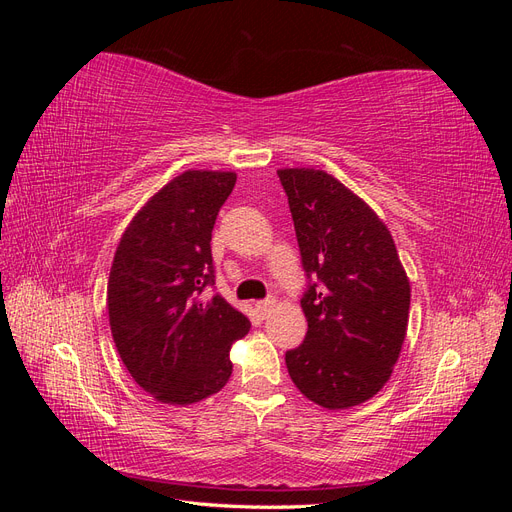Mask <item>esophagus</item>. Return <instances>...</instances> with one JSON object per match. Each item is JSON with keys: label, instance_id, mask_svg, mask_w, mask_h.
Masks as SVG:
<instances>
[{"label": "esophagus", "instance_id": "obj_1", "mask_svg": "<svg viewBox=\"0 0 512 512\" xmlns=\"http://www.w3.org/2000/svg\"><path fill=\"white\" fill-rule=\"evenodd\" d=\"M275 307V299H265V301H258L256 303V312L262 316V318H267L269 314H271V309Z\"/></svg>", "mask_w": 512, "mask_h": 512}]
</instances>
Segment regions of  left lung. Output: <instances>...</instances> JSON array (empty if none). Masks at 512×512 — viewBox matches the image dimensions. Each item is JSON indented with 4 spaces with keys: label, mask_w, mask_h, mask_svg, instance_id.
<instances>
[{
    "label": "left lung",
    "mask_w": 512,
    "mask_h": 512,
    "mask_svg": "<svg viewBox=\"0 0 512 512\" xmlns=\"http://www.w3.org/2000/svg\"><path fill=\"white\" fill-rule=\"evenodd\" d=\"M307 275L303 344L286 352L297 389L329 410L359 406L393 374L410 314V282L389 228L324 170H277ZM315 282H311V277Z\"/></svg>",
    "instance_id": "8db88e82"
}]
</instances>
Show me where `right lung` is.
Wrapping results in <instances>:
<instances>
[{"instance_id": "add662e5", "label": "right lung", "mask_w": 512, "mask_h": 512, "mask_svg": "<svg viewBox=\"0 0 512 512\" xmlns=\"http://www.w3.org/2000/svg\"><path fill=\"white\" fill-rule=\"evenodd\" d=\"M237 175L185 170L123 232L108 275V322L123 365L162 404L188 406L232 374L230 346L250 320L215 284L211 230Z\"/></svg>"}]
</instances>
